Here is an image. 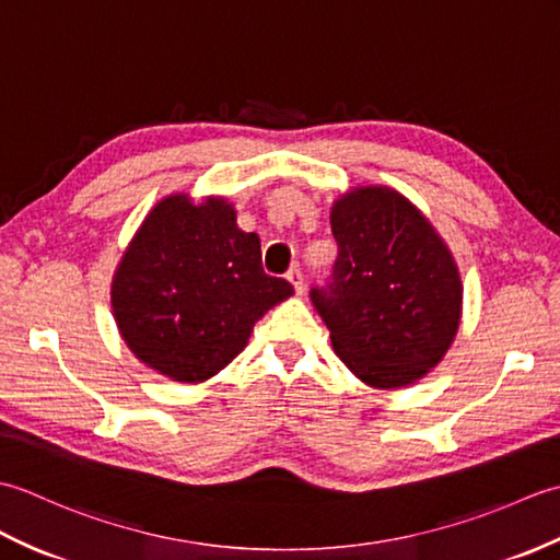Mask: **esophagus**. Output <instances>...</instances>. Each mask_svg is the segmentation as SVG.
I'll use <instances>...</instances> for the list:
<instances>
[{
  "label": "esophagus",
  "mask_w": 560,
  "mask_h": 560,
  "mask_svg": "<svg viewBox=\"0 0 560 560\" xmlns=\"http://www.w3.org/2000/svg\"><path fill=\"white\" fill-rule=\"evenodd\" d=\"M287 279L293 283V289H295V293L299 295H303L305 293V283H303V273H301V269L299 267H293L289 273H287Z\"/></svg>",
  "instance_id": "1"
}]
</instances>
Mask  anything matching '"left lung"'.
Instances as JSON below:
<instances>
[{
    "label": "left lung",
    "instance_id": "1",
    "mask_svg": "<svg viewBox=\"0 0 560 560\" xmlns=\"http://www.w3.org/2000/svg\"><path fill=\"white\" fill-rule=\"evenodd\" d=\"M339 255L311 299L341 363L375 389L413 385L457 337L462 277L421 209L385 185L353 187L331 205Z\"/></svg>",
    "mask_w": 560,
    "mask_h": 560
}]
</instances>
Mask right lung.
<instances>
[{"label": "right lung", "mask_w": 560, "mask_h": 560, "mask_svg": "<svg viewBox=\"0 0 560 560\" xmlns=\"http://www.w3.org/2000/svg\"><path fill=\"white\" fill-rule=\"evenodd\" d=\"M223 197H163L113 273L115 325L137 359L175 383H205L247 347L259 317L293 295L261 269L259 237Z\"/></svg>", "instance_id": "add662e5"}]
</instances>
